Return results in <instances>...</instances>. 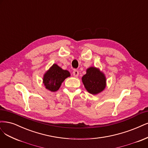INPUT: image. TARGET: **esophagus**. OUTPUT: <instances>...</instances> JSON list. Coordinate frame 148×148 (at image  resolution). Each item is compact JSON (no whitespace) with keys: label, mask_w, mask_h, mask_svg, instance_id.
I'll return each instance as SVG.
<instances>
[{"label":"esophagus","mask_w":148,"mask_h":148,"mask_svg":"<svg viewBox=\"0 0 148 148\" xmlns=\"http://www.w3.org/2000/svg\"><path fill=\"white\" fill-rule=\"evenodd\" d=\"M78 75H79V72H78V70H74L73 71V75L75 76V77H77V76H78Z\"/></svg>","instance_id":"obj_1"}]
</instances>
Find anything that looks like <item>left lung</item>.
<instances>
[{
  "label": "left lung",
  "instance_id": "8db88e82",
  "mask_svg": "<svg viewBox=\"0 0 148 148\" xmlns=\"http://www.w3.org/2000/svg\"><path fill=\"white\" fill-rule=\"evenodd\" d=\"M84 87L89 93L97 94L102 91L106 86V78L103 73L95 67H90L82 77Z\"/></svg>",
  "mask_w": 148,
  "mask_h": 148
}]
</instances>
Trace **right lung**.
<instances>
[{"label": "right lung", "mask_w": 148, "mask_h": 148, "mask_svg": "<svg viewBox=\"0 0 148 148\" xmlns=\"http://www.w3.org/2000/svg\"><path fill=\"white\" fill-rule=\"evenodd\" d=\"M70 76L69 71L62 70L56 64H53L43 77V83L47 89L55 92L60 87L64 81Z\"/></svg>", "instance_id": "right-lung-1"}]
</instances>
